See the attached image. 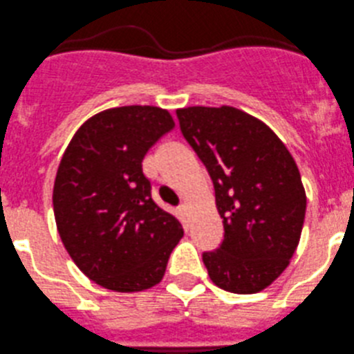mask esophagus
Segmentation results:
<instances>
[{
	"label": "esophagus",
	"mask_w": 354,
	"mask_h": 354,
	"mask_svg": "<svg viewBox=\"0 0 354 354\" xmlns=\"http://www.w3.org/2000/svg\"><path fill=\"white\" fill-rule=\"evenodd\" d=\"M187 210H189V207H187L186 203H183V205H180V207H179V212H180V214H183V215H187Z\"/></svg>",
	"instance_id": "esophagus-1"
}]
</instances>
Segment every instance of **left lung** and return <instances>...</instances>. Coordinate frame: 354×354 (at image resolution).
I'll return each mask as SVG.
<instances>
[{"label": "left lung", "instance_id": "1", "mask_svg": "<svg viewBox=\"0 0 354 354\" xmlns=\"http://www.w3.org/2000/svg\"><path fill=\"white\" fill-rule=\"evenodd\" d=\"M180 132L207 167L224 240L203 252L210 280L255 294L287 269L306 215L301 174L268 124L231 106L177 109Z\"/></svg>", "mask_w": 354, "mask_h": 354}]
</instances>
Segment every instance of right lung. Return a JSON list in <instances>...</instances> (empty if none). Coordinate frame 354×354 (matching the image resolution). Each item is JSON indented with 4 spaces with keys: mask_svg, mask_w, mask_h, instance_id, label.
<instances>
[{
    "mask_svg": "<svg viewBox=\"0 0 354 354\" xmlns=\"http://www.w3.org/2000/svg\"><path fill=\"white\" fill-rule=\"evenodd\" d=\"M174 127L161 107H114L86 120L60 160L57 230L74 264L100 287H154L183 238L180 222L154 203L142 171L147 151Z\"/></svg>",
    "mask_w": 354,
    "mask_h": 354,
    "instance_id": "right-lung-1",
    "label": "right lung"
}]
</instances>
